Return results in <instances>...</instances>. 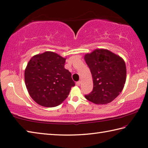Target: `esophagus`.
<instances>
[{
  "label": "esophagus",
  "instance_id": "esophagus-1",
  "mask_svg": "<svg viewBox=\"0 0 148 148\" xmlns=\"http://www.w3.org/2000/svg\"><path fill=\"white\" fill-rule=\"evenodd\" d=\"M80 84H81V82H80V81H79V82H76V86H79V85H80Z\"/></svg>",
  "mask_w": 148,
  "mask_h": 148
}]
</instances>
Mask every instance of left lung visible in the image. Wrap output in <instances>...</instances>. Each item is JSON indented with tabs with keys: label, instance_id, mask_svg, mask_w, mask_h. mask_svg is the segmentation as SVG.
Masks as SVG:
<instances>
[{
	"label": "left lung",
	"instance_id": "1",
	"mask_svg": "<svg viewBox=\"0 0 148 148\" xmlns=\"http://www.w3.org/2000/svg\"><path fill=\"white\" fill-rule=\"evenodd\" d=\"M90 70L94 88L85 98L96 105L112 102L122 92L126 79V67L119 55L105 49H95L84 56Z\"/></svg>",
	"mask_w": 148,
	"mask_h": 148
}]
</instances>
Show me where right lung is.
<instances>
[{
    "mask_svg": "<svg viewBox=\"0 0 148 148\" xmlns=\"http://www.w3.org/2000/svg\"><path fill=\"white\" fill-rule=\"evenodd\" d=\"M66 58L54 52L36 54L24 72L26 88L31 97L45 107L60 105L75 85L71 73L65 69Z\"/></svg>",
    "mask_w": 148,
    "mask_h": 148,
    "instance_id": "right-lung-1",
    "label": "right lung"
}]
</instances>
